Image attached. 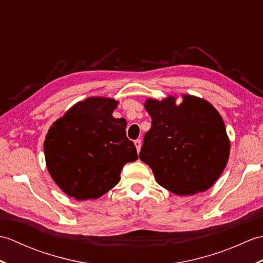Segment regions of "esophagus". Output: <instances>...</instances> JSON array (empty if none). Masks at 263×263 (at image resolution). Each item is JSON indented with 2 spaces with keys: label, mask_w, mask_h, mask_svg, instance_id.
<instances>
[{
  "label": "esophagus",
  "mask_w": 263,
  "mask_h": 263,
  "mask_svg": "<svg viewBox=\"0 0 263 263\" xmlns=\"http://www.w3.org/2000/svg\"><path fill=\"white\" fill-rule=\"evenodd\" d=\"M135 144H136L137 150L139 152V150H140V148H141V140H140V139H137V140H135Z\"/></svg>",
  "instance_id": "obj_1"
}]
</instances>
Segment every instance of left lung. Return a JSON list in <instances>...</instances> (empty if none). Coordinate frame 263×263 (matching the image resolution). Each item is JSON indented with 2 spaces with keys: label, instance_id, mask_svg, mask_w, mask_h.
Listing matches in <instances>:
<instances>
[{
  "label": "left lung",
  "instance_id": "1",
  "mask_svg": "<svg viewBox=\"0 0 263 263\" xmlns=\"http://www.w3.org/2000/svg\"><path fill=\"white\" fill-rule=\"evenodd\" d=\"M152 127L139 157L161 186L178 195L203 192L224 171L230 140L221 116L204 99L185 95L181 105L170 96L148 99Z\"/></svg>",
  "mask_w": 263,
  "mask_h": 263
}]
</instances>
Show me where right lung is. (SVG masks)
I'll list each match as a JSON object with an SVG mask.
<instances>
[{
    "mask_svg": "<svg viewBox=\"0 0 263 263\" xmlns=\"http://www.w3.org/2000/svg\"><path fill=\"white\" fill-rule=\"evenodd\" d=\"M116 105L114 99L88 98L49 128L44 142L47 170L69 197H102L120 182L124 165L138 159L126 121L111 115Z\"/></svg>",
    "mask_w": 263,
    "mask_h": 263,
    "instance_id": "add662e5",
    "label": "right lung"
}]
</instances>
